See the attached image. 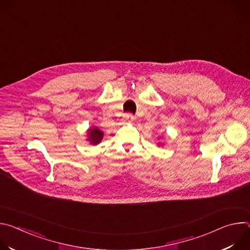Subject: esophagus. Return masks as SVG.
Returning <instances> with one entry per match:
<instances>
[{"label":"esophagus","instance_id":"1","mask_svg":"<svg viewBox=\"0 0 250 250\" xmlns=\"http://www.w3.org/2000/svg\"><path fill=\"white\" fill-rule=\"evenodd\" d=\"M125 119L127 121V122H132L134 120V116L132 114H125Z\"/></svg>","mask_w":250,"mask_h":250}]
</instances>
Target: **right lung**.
<instances>
[{
	"label": "right lung",
	"mask_w": 250,
	"mask_h": 250,
	"mask_svg": "<svg viewBox=\"0 0 250 250\" xmlns=\"http://www.w3.org/2000/svg\"><path fill=\"white\" fill-rule=\"evenodd\" d=\"M88 134H89V138L88 140L91 142L92 145H98L101 142L102 138H103V132L98 129L97 127H94V128H91L88 130Z\"/></svg>",
	"instance_id": "add662e5"
}]
</instances>
